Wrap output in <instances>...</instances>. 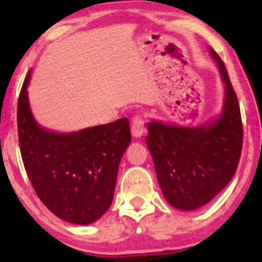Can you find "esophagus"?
<instances>
[{"label": "esophagus", "mask_w": 262, "mask_h": 262, "mask_svg": "<svg viewBox=\"0 0 262 262\" xmlns=\"http://www.w3.org/2000/svg\"><path fill=\"white\" fill-rule=\"evenodd\" d=\"M130 130L134 138H140L144 134L145 129H144V121L141 117H134L133 122H132Z\"/></svg>", "instance_id": "1"}]
</instances>
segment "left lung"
<instances>
[{
  "label": "left lung",
  "instance_id": "obj_1",
  "mask_svg": "<svg viewBox=\"0 0 262 262\" xmlns=\"http://www.w3.org/2000/svg\"><path fill=\"white\" fill-rule=\"evenodd\" d=\"M209 53L224 83L223 106L214 118L194 127L151 119L146 146L165 200L180 210L206 206L230 182L243 146L240 107L227 69L217 53Z\"/></svg>",
  "mask_w": 262,
  "mask_h": 262
}]
</instances>
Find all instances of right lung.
Returning <instances> with one entry per match:
<instances>
[{
	"label": "right lung",
	"mask_w": 262,
	"mask_h": 262,
	"mask_svg": "<svg viewBox=\"0 0 262 262\" xmlns=\"http://www.w3.org/2000/svg\"><path fill=\"white\" fill-rule=\"evenodd\" d=\"M27 75L17 108L20 154L35 193L62 221L87 225L112 204L119 162L130 144L127 118L60 133L41 127L28 98Z\"/></svg>",
	"instance_id": "add662e5"
}]
</instances>
